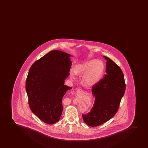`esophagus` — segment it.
I'll list each match as a JSON object with an SVG mask.
<instances>
[{"mask_svg": "<svg viewBox=\"0 0 148 148\" xmlns=\"http://www.w3.org/2000/svg\"><path fill=\"white\" fill-rule=\"evenodd\" d=\"M82 93H83V91L81 89H78L77 90V91L76 92V95L77 96H81Z\"/></svg>", "mask_w": 148, "mask_h": 148, "instance_id": "esophagus-1", "label": "esophagus"}]
</instances>
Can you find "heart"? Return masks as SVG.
Listing matches in <instances>:
<instances>
[{
    "instance_id": "obj_1",
    "label": "heart",
    "mask_w": 148,
    "mask_h": 148,
    "mask_svg": "<svg viewBox=\"0 0 148 148\" xmlns=\"http://www.w3.org/2000/svg\"><path fill=\"white\" fill-rule=\"evenodd\" d=\"M104 69L102 62L97 60H90L76 66L75 71H71L70 76L72 79H75L76 74H84L83 82L86 85H92L99 80Z\"/></svg>"
}]
</instances>
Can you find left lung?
Listing matches in <instances>:
<instances>
[{"mask_svg": "<svg viewBox=\"0 0 148 148\" xmlns=\"http://www.w3.org/2000/svg\"><path fill=\"white\" fill-rule=\"evenodd\" d=\"M106 60V74L92 88L95 102L91 111L82 115L83 120L90 126L104 123L114 116L125 93L124 75L121 69L111 59Z\"/></svg>", "mask_w": 148, "mask_h": 148, "instance_id": "obj_1", "label": "left lung"}]
</instances>
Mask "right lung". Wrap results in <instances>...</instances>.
<instances>
[{"label": "right lung", "instance_id": "right-lung-1", "mask_svg": "<svg viewBox=\"0 0 148 148\" xmlns=\"http://www.w3.org/2000/svg\"><path fill=\"white\" fill-rule=\"evenodd\" d=\"M72 56L53 50L35 62L30 68L25 90L32 112L44 123L60 120L63 97L72 87L64 85L69 75Z\"/></svg>", "mask_w": 148, "mask_h": 148}]
</instances>
